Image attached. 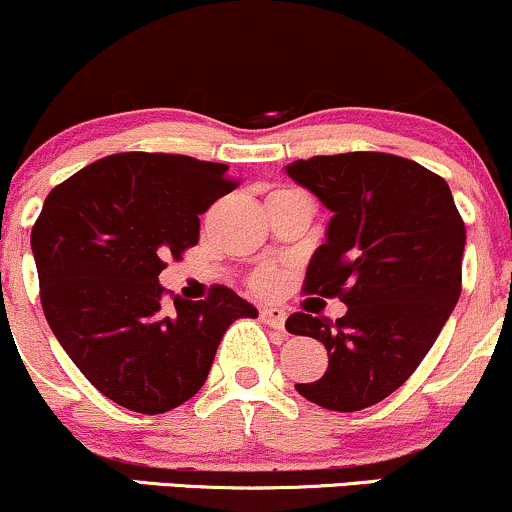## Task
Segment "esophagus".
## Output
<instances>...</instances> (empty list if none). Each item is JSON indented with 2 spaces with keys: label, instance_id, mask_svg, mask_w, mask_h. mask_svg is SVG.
I'll return each mask as SVG.
<instances>
[{
  "label": "esophagus",
  "instance_id": "obj_1",
  "mask_svg": "<svg viewBox=\"0 0 512 512\" xmlns=\"http://www.w3.org/2000/svg\"><path fill=\"white\" fill-rule=\"evenodd\" d=\"M260 317L264 325L274 327V330H284V322H286V313L281 308H262Z\"/></svg>",
  "mask_w": 512,
  "mask_h": 512
}]
</instances>
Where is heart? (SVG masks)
Returning <instances> with one entry per match:
<instances>
[{
    "instance_id": "b5f03b06",
    "label": "heart",
    "mask_w": 512,
    "mask_h": 512,
    "mask_svg": "<svg viewBox=\"0 0 512 512\" xmlns=\"http://www.w3.org/2000/svg\"><path fill=\"white\" fill-rule=\"evenodd\" d=\"M276 281V276H274V272H260L255 276V286L257 289H269V286H272Z\"/></svg>"
}]
</instances>
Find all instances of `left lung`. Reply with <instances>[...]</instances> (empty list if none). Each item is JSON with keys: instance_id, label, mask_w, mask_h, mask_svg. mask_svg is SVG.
I'll list each match as a JSON object with an SVG mask.
<instances>
[{"instance_id": "8db88e82", "label": "left lung", "mask_w": 512, "mask_h": 512, "mask_svg": "<svg viewBox=\"0 0 512 512\" xmlns=\"http://www.w3.org/2000/svg\"><path fill=\"white\" fill-rule=\"evenodd\" d=\"M286 173L332 211L303 291L349 308L339 320H286L330 356L325 375L296 390L332 411L373 407L419 368L460 298L464 221L448 182L402 156H313Z\"/></svg>"}]
</instances>
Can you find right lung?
Returning a JSON list of instances; mask_svg holds the SVG:
<instances>
[{
	"label": "right lung",
	"mask_w": 512,
	"mask_h": 512,
	"mask_svg": "<svg viewBox=\"0 0 512 512\" xmlns=\"http://www.w3.org/2000/svg\"><path fill=\"white\" fill-rule=\"evenodd\" d=\"M226 163L105 156L57 185L31 231L40 303L88 383L120 407L163 414L195 397L221 337L255 305L226 286L163 305L158 274L199 240V214L236 190Z\"/></svg>",
	"instance_id": "obj_1"
}]
</instances>
